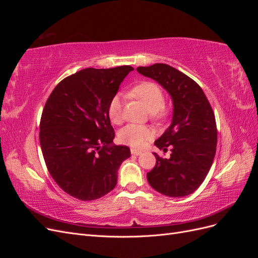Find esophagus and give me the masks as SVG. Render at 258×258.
I'll list each match as a JSON object with an SVG mask.
<instances>
[{
  "label": "esophagus",
  "instance_id": "esophagus-1",
  "mask_svg": "<svg viewBox=\"0 0 258 258\" xmlns=\"http://www.w3.org/2000/svg\"><path fill=\"white\" fill-rule=\"evenodd\" d=\"M131 154L135 155V156H139V155L142 154V152L139 151V150H136V148H131Z\"/></svg>",
  "mask_w": 258,
  "mask_h": 258
}]
</instances>
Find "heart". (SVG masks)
Instances as JSON below:
<instances>
[{
    "mask_svg": "<svg viewBox=\"0 0 258 258\" xmlns=\"http://www.w3.org/2000/svg\"><path fill=\"white\" fill-rule=\"evenodd\" d=\"M132 95L140 99L152 112V117L156 120L163 119L166 117V111L162 110L165 104V95L162 89L157 84L152 82H143L135 86L131 90ZM122 98L117 93L108 104V116L114 123H120L123 119L122 111ZM154 136L153 130L144 126V124L130 123L119 131L118 138L123 144L130 145L132 147H142L146 141L152 139Z\"/></svg>",
    "mask_w": 258,
    "mask_h": 258,
    "instance_id": "1",
    "label": "heart"
}]
</instances>
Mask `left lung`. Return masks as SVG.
I'll list each match as a JSON object with an SVG mask.
<instances>
[{"label":"left lung","mask_w":258,"mask_h":258,"mask_svg":"<svg viewBox=\"0 0 258 258\" xmlns=\"http://www.w3.org/2000/svg\"><path fill=\"white\" fill-rule=\"evenodd\" d=\"M137 71L157 82L172 99V121L155 145L170 158L154 153L156 165L146 174L155 190L172 198L188 196L205 181L216 152L217 130L212 107L200 86L165 63L139 67Z\"/></svg>","instance_id":"8db88e82"}]
</instances>
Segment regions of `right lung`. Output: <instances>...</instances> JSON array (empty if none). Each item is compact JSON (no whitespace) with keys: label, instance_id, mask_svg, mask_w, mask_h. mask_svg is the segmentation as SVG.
<instances>
[{"label":"right lung","instance_id":"obj_1","mask_svg":"<svg viewBox=\"0 0 258 258\" xmlns=\"http://www.w3.org/2000/svg\"><path fill=\"white\" fill-rule=\"evenodd\" d=\"M130 66L84 69L61 81L46 102L40 143L51 177L82 201L101 198L117 184V171L129 147L114 145L108 104Z\"/></svg>","mask_w":258,"mask_h":258}]
</instances>
